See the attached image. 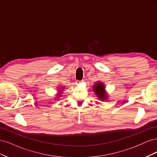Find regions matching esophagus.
Here are the masks:
<instances>
[{
  "label": "esophagus",
  "instance_id": "esophagus-1",
  "mask_svg": "<svg viewBox=\"0 0 157 157\" xmlns=\"http://www.w3.org/2000/svg\"><path fill=\"white\" fill-rule=\"evenodd\" d=\"M82 81V80H76V82H75V84L77 85H79L80 83H81Z\"/></svg>",
  "mask_w": 157,
  "mask_h": 157
}]
</instances>
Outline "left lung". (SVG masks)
<instances>
[{
  "label": "left lung",
  "instance_id": "1",
  "mask_svg": "<svg viewBox=\"0 0 157 157\" xmlns=\"http://www.w3.org/2000/svg\"><path fill=\"white\" fill-rule=\"evenodd\" d=\"M93 91H94L95 94H96L98 98H99V100L101 101H105L108 96L107 95V92L105 90V84H103L102 82L98 81L95 83L93 86Z\"/></svg>",
  "mask_w": 157,
  "mask_h": 157
}]
</instances>
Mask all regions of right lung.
<instances>
[{"mask_svg":"<svg viewBox=\"0 0 157 157\" xmlns=\"http://www.w3.org/2000/svg\"><path fill=\"white\" fill-rule=\"evenodd\" d=\"M62 91H63V90H61V92H61ZM59 96H61V95H59Z\"/></svg>","mask_w":157,"mask_h":157,"instance_id":"right-lung-1","label":"right lung"}]
</instances>
